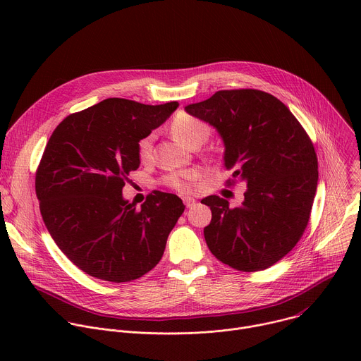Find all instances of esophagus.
I'll list each match as a JSON object with an SVG mask.
<instances>
[{"instance_id": "1", "label": "esophagus", "mask_w": 361, "mask_h": 361, "mask_svg": "<svg viewBox=\"0 0 361 361\" xmlns=\"http://www.w3.org/2000/svg\"><path fill=\"white\" fill-rule=\"evenodd\" d=\"M183 201L185 204V207H191V205L195 202V200L192 197H183Z\"/></svg>"}]
</instances>
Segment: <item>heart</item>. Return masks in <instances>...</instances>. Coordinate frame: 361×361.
Returning a JSON list of instances; mask_svg holds the SVG:
<instances>
[{
	"mask_svg": "<svg viewBox=\"0 0 361 361\" xmlns=\"http://www.w3.org/2000/svg\"><path fill=\"white\" fill-rule=\"evenodd\" d=\"M171 133L180 142H183L187 147H191L195 142H204L209 138L210 127L202 120H200L191 114L178 113L171 123ZM152 140H154L152 134H148L138 141L137 154H138V159L142 163H145L151 159ZM197 180H198V171L183 170V171H174V173L167 174L163 178V183L176 191L191 192L195 188Z\"/></svg>",
	"mask_w": 361,
	"mask_h": 361,
	"instance_id": "1",
	"label": "heart"
}]
</instances>
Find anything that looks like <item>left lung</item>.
<instances>
[{"label": "left lung", "mask_w": 361, "mask_h": 361, "mask_svg": "<svg viewBox=\"0 0 361 361\" xmlns=\"http://www.w3.org/2000/svg\"><path fill=\"white\" fill-rule=\"evenodd\" d=\"M185 111L213 126L224 142V167L247 185L240 207L209 195L213 219L204 228L210 251L240 271L269 269L301 238L319 181L310 137L274 95L221 90Z\"/></svg>", "instance_id": "1"}]
</instances>
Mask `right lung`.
Wrapping results in <instances>:
<instances>
[{
  "label": "right lung",
  "instance_id": "add662e5",
  "mask_svg": "<svg viewBox=\"0 0 361 361\" xmlns=\"http://www.w3.org/2000/svg\"><path fill=\"white\" fill-rule=\"evenodd\" d=\"M177 107V101L107 98L51 134L35 174L39 212L60 250L91 277L126 283L161 260L185 205L176 194L154 191L137 209L123 187L140 166L138 141Z\"/></svg>",
  "mask_w": 361,
  "mask_h": 361
}]
</instances>
